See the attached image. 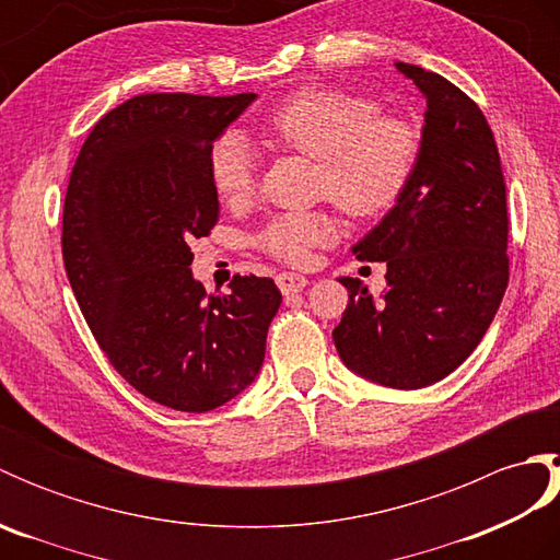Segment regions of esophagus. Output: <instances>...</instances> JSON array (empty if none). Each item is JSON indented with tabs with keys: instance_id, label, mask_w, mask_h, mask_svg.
<instances>
[{
	"instance_id": "34e87169",
	"label": "esophagus",
	"mask_w": 560,
	"mask_h": 560,
	"mask_svg": "<svg viewBox=\"0 0 560 560\" xmlns=\"http://www.w3.org/2000/svg\"><path fill=\"white\" fill-rule=\"evenodd\" d=\"M277 283L283 295H293V293H301L307 287V279L303 273H295V271H283L277 277Z\"/></svg>"
}]
</instances>
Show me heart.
Here are the masks:
<instances>
[{"label": "heart", "instance_id": "b5f03b06", "mask_svg": "<svg viewBox=\"0 0 560 560\" xmlns=\"http://www.w3.org/2000/svg\"><path fill=\"white\" fill-rule=\"evenodd\" d=\"M261 132L271 144L319 161V192L359 219L395 207L419 161V137L407 122L380 117L373 101L337 89L293 93L265 117ZM209 173L223 201L245 199L257 177L253 147L237 132L219 137L209 151ZM335 237L337 223L327 211H293L273 217L257 243L273 257L301 261L311 247Z\"/></svg>", "mask_w": 560, "mask_h": 560}]
</instances>
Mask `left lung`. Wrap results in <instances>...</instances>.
<instances>
[{"mask_svg": "<svg viewBox=\"0 0 560 560\" xmlns=\"http://www.w3.org/2000/svg\"><path fill=\"white\" fill-rule=\"evenodd\" d=\"M425 98L407 192L351 253L385 261L380 301L341 277L349 305L331 331L343 365L375 385L419 389L479 347L508 289L501 156L479 105L435 71L395 62Z\"/></svg>", "mask_w": 560, "mask_h": 560, "instance_id": "obj_1", "label": "left lung"}]
</instances>
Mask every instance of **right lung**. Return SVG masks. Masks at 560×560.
Returning a JSON list of instances; mask_svg holds the SVG:
<instances>
[{
	"mask_svg": "<svg viewBox=\"0 0 560 560\" xmlns=\"http://www.w3.org/2000/svg\"><path fill=\"white\" fill-rule=\"evenodd\" d=\"M257 93H147L83 141L69 177L62 255L83 317L141 395L205 413L241 395L265 363L277 283L233 277L217 295L192 277L195 237L219 221L209 151Z\"/></svg>",
	"mask_w": 560,
	"mask_h": 560,
	"instance_id": "obj_1",
	"label": "right lung"
}]
</instances>
